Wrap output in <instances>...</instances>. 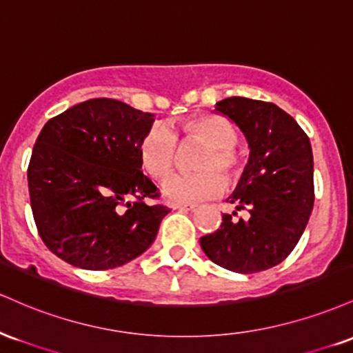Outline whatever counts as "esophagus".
<instances>
[{"label":"esophagus","mask_w":353,"mask_h":353,"mask_svg":"<svg viewBox=\"0 0 353 353\" xmlns=\"http://www.w3.org/2000/svg\"><path fill=\"white\" fill-rule=\"evenodd\" d=\"M193 203H172V208L173 210H178V211H190V210H194Z\"/></svg>","instance_id":"34e87169"}]
</instances>
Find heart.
Returning a JSON list of instances; mask_svg holds the SVG:
<instances>
[{
  "mask_svg": "<svg viewBox=\"0 0 353 353\" xmlns=\"http://www.w3.org/2000/svg\"><path fill=\"white\" fill-rule=\"evenodd\" d=\"M183 142L205 145L194 160L196 173H185L168 178L163 183V194L172 203H194L218 196L228 183L241 172L243 160L236 152L238 130L230 120L219 115L203 114L186 117L178 123ZM176 139L163 127H153L140 143V160L143 168L155 180H165L176 163Z\"/></svg>",
  "mask_w": 353,
  "mask_h": 353,
  "instance_id": "b5f03b06",
  "label": "heart"
}]
</instances>
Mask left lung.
<instances>
[{"mask_svg":"<svg viewBox=\"0 0 353 353\" xmlns=\"http://www.w3.org/2000/svg\"><path fill=\"white\" fill-rule=\"evenodd\" d=\"M219 114L241 128L250 161L228 198L238 213L223 214L219 230L200 238L218 266L254 274L277 266L299 243L314 206V159L309 137L288 112L272 102L228 97Z\"/></svg>","mask_w":353,"mask_h":353,"instance_id":"8db88e82","label":"left lung"}]
</instances>
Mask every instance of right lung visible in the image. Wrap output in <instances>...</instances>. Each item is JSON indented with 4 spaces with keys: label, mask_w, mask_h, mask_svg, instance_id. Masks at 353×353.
Here are the masks:
<instances>
[{
    "label": "right lung",
    "mask_w": 353,
    "mask_h": 353,
    "mask_svg": "<svg viewBox=\"0 0 353 353\" xmlns=\"http://www.w3.org/2000/svg\"><path fill=\"white\" fill-rule=\"evenodd\" d=\"M153 115L90 99L49 119L37 135L28 186L37 233L76 268L105 271L150 248L170 210L142 172L140 143Z\"/></svg>",
    "instance_id": "right-lung-1"
}]
</instances>
